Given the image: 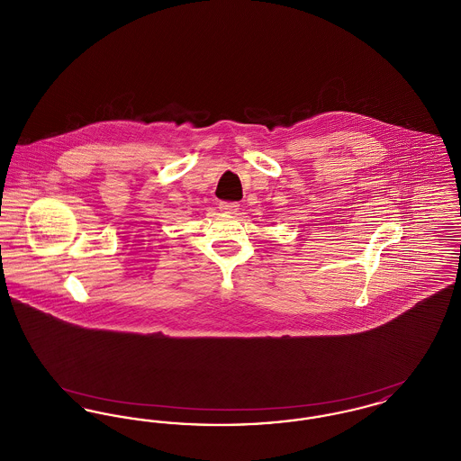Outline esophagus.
Listing matches in <instances>:
<instances>
[{"label":"esophagus","instance_id":"1","mask_svg":"<svg viewBox=\"0 0 461 461\" xmlns=\"http://www.w3.org/2000/svg\"><path fill=\"white\" fill-rule=\"evenodd\" d=\"M220 209L222 212H226V214H235L240 209V203L239 202H226V200H222V202H220Z\"/></svg>","mask_w":461,"mask_h":461}]
</instances>
